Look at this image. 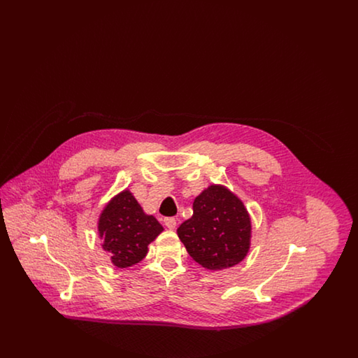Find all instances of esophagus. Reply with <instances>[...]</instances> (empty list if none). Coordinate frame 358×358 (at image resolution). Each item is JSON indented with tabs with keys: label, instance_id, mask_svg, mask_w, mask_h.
Listing matches in <instances>:
<instances>
[{
	"label": "esophagus",
	"instance_id": "1",
	"mask_svg": "<svg viewBox=\"0 0 358 358\" xmlns=\"http://www.w3.org/2000/svg\"><path fill=\"white\" fill-rule=\"evenodd\" d=\"M164 222H165V225H166L169 229H174V228L177 227V220H176L174 217H166V219L164 220Z\"/></svg>",
	"mask_w": 358,
	"mask_h": 358
}]
</instances>
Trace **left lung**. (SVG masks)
<instances>
[{
    "mask_svg": "<svg viewBox=\"0 0 358 358\" xmlns=\"http://www.w3.org/2000/svg\"><path fill=\"white\" fill-rule=\"evenodd\" d=\"M177 235L192 259L209 271L231 268L251 248V216L238 196L222 184H212L194 199L193 216Z\"/></svg>",
    "mask_w": 358,
    "mask_h": 358,
    "instance_id": "obj_1",
    "label": "left lung"
}]
</instances>
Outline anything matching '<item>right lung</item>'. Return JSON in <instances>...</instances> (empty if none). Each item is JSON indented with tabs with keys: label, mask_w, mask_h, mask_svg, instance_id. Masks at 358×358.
<instances>
[{
	"label": "right lung",
	"mask_w": 358,
	"mask_h": 358,
	"mask_svg": "<svg viewBox=\"0 0 358 358\" xmlns=\"http://www.w3.org/2000/svg\"><path fill=\"white\" fill-rule=\"evenodd\" d=\"M164 231L153 215H146L129 189H123L103 206L98 236L110 262L127 268L148 255L149 244Z\"/></svg>",
	"instance_id": "obj_1"
}]
</instances>
